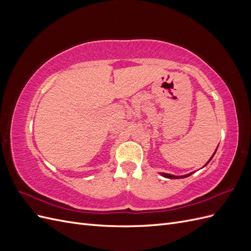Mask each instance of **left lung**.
<instances>
[{
	"instance_id": "8db88e82",
	"label": "left lung",
	"mask_w": 251,
	"mask_h": 251,
	"mask_svg": "<svg viewBox=\"0 0 251 251\" xmlns=\"http://www.w3.org/2000/svg\"><path fill=\"white\" fill-rule=\"evenodd\" d=\"M218 149V148H217ZM217 149H216V151H214V154H212V156L209 158V160L205 163V165L204 166H206L207 164H208V162L211 160L212 159V157L215 156V154H216V151H217ZM194 174V172L193 173H189V174H186V175H182V176H175V175H172V174H168V173H160V175L162 177H164V178H169V179H182V178H186V177H188V176H191V175H193Z\"/></svg>"
}]
</instances>
